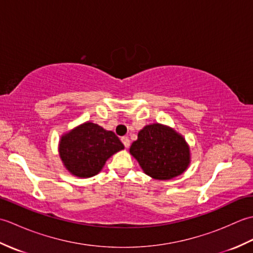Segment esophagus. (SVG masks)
I'll list each match as a JSON object with an SVG mask.
<instances>
[{"label": "esophagus", "instance_id": "obj_1", "mask_svg": "<svg viewBox=\"0 0 253 253\" xmlns=\"http://www.w3.org/2000/svg\"><path fill=\"white\" fill-rule=\"evenodd\" d=\"M122 142L124 143V146H125V148H128V147H129V144H130V140H129V139H128V137H123L122 138Z\"/></svg>", "mask_w": 253, "mask_h": 253}]
</instances>
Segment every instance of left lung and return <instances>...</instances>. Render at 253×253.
Wrapping results in <instances>:
<instances>
[{
    "instance_id": "left-lung-1",
    "label": "left lung",
    "mask_w": 253,
    "mask_h": 253,
    "mask_svg": "<svg viewBox=\"0 0 253 253\" xmlns=\"http://www.w3.org/2000/svg\"><path fill=\"white\" fill-rule=\"evenodd\" d=\"M129 152L144 173L159 180L181 175L190 164V149L185 138L162 124L144 126Z\"/></svg>"
}]
</instances>
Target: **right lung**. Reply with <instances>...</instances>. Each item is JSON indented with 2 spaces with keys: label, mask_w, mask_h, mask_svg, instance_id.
Returning <instances> with one entry per match:
<instances>
[{
  "label": "right lung",
  "mask_w": 253,
  "mask_h": 253,
  "mask_svg": "<svg viewBox=\"0 0 253 253\" xmlns=\"http://www.w3.org/2000/svg\"><path fill=\"white\" fill-rule=\"evenodd\" d=\"M123 149L114 132L87 122L62 136L58 152L69 173L88 178L98 174L107 159Z\"/></svg>",
  "instance_id": "1"
}]
</instances>
